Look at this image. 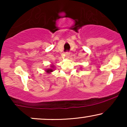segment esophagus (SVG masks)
<instances>
[{"label": "esophagus", "mask_w": 127, "mask_h": 127, "mask_svg": "<svg viewBox=\"0 0 127 127\" xmlns=\"http://www.w3.org/2000/svg\"><path fill=\"white\" fill-rule=\"evenodd\" d=\"M65 56L66 58H69L70 57V52L68 51H67L65 52Z\"/></svg>", "instance_id": "1"}]
</instances>
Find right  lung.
<instances>
[{
    "label": "right lung",
    "mask_w": 127,
    "mask_h": 127,
    "mask_svg": "<svg viewBox=\"0 0 127 127\" xmlns=\"http://www.w3.org/2000/svg\"><path fill=\"white\" fill-rule=\"evenodd\" d=\"M51 67L53 68V66H52V65H51ZM46 72H47L48 73H50V72H52V71H53V70H52V68H48V69L46 70Z\"/></svg>",
    "instance_id": "add662e5"
}]
</instances>
